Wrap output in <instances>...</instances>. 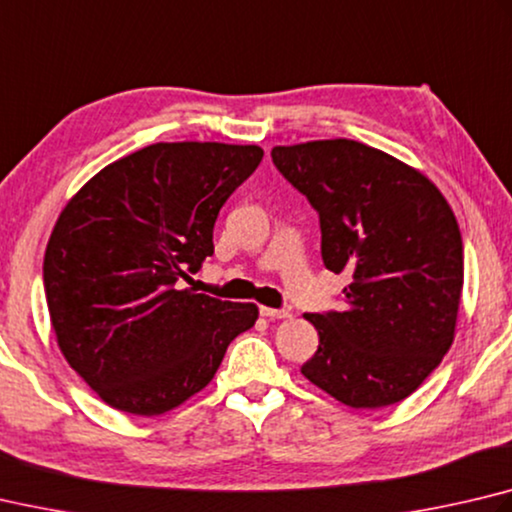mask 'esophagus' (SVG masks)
Returning a JSON list of instances; mask_svg holds the SVG:
<instances>
[{"instance_id": "34e87169", "label": "esophagus", "mask_w": 512, "mask_h": 512, "mask_svg": "<svg viewBox=\"0 0 512 512\" xmlns=\"http://www.w3.org/2000/svg\"><path fill=\"white\" fill-rule=\"evenodd\" d=\"M259 313H262L264 318H271V320L291 318V311H288V309H271V306H262V309H259Z\"/></svg>"}]
</instances>
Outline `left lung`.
Segmentation results:
<instances>
[{
  "label": "left lung",
  "mask_w": 512,
  "mask_h": 512,
  "mask_svg": "<svg viewBox=\"0 0 512 512\" xmlns=\"http://www.w3.org/2000/svg\"><path fill=\"white\" fill-rule=\"evenodd\" d=\"M271 156L318 212L324 266L353 277L345 309L304 313L320 345L302 374L356 410L403 401L454 340L463 241L452 208L421 172L365 143L313 141Z\"/></svg>",
  "instance_id": "1"
}]
</instances>
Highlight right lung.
I'll use <instances>...</instances> for the list:
<instances>
[{
    "instance_id": "right-lung-1",
    "label": "right lung",
    "mask_w": 512,
    "mask_h": 512,
    "mask_svg": "<svg viewBox=\"0 0 512 512\" xmlns=\"http://www.w3.org/2000/svg\"><path fill=\"white\" fill-rule=\"evenodd\" d=\"M262 156L257 145H147L62 210L44 253L46 304L64 358L107 405L174 410L255 324V304L181 286L215 253L219 210Z\"/></svg>"
}]
</instances>
